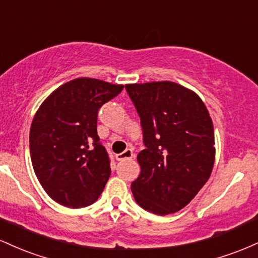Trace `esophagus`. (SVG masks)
<instances>
[{
  "instance_id": "obj_1",
  "label": "esophagus",
  "mask_w": 258,
  "mask_h": 258,
  "mask_svg": "<svg viewBox=\"0 0 258 258\" xmlns=\"http://www.w3.org/2000/svg\"><path fill=\"white\" fill-rule=\"evenodd\" d=\"M132 158H133V152H132V149H126L123 153L116 154V160H117V161H122V160L132 159Z\"/></svg>"
}]
</instances>
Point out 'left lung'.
<instances>
[{
    "mask_svg": "<svg viewBox=\"0 0 258 258\" xmlns=\"http://www.w3.org/2000/svg\"><path fill=\"white\" fill-rule=\"evenodd\" d=\"M143 131L141 174L131 183L136 203L165 216L199 193L215 162L214 125L194 92L171 81L125 86Z\"/></svg>",
    "mask_w": 258,
    "mask_h": 258,
    "instance_id": "left-lung-1",
    "label": "left lung"
}]
</instances>
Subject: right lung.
<instances>
[{
  "mask_svg": "<svg viewBox=\"0 0 258 258\" xmlns=\"http://www.w3.org/2000/svg\"><path fill=\"white\" fill-rule=\"evenodd\" d=\"M122 90L97 79H75L53 92L35 115L29 139L32 167L44 191L60 205L86 207L102 194L111 170L97 116Z\"/></svg>",
  "mask_w": 258,
  "mask_h": 258,
  "instance_id": "1",
  "label": "right lung"
}]
</instances>
